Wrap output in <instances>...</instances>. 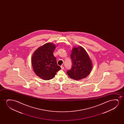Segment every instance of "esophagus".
<instances>
[{
    "mask_svg": "<svg viewBox=\"0 0 124 124\" xmlns=\"http://www.w3.org/2000/svg\"><path fill=\"white\" fill-rule=\"evenodd\" d=\"M61 70H63L64 69V67L63 66H61Z\"/></svg>",
    "mask_w": 124,
    "mask_h": 124,
    "instance_id": "1",
    "label": "esophagus"
}]
</instances>
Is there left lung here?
Instances as JSON below:
<instances>
[{"instance_id":"1","label":"left lung","mask_w":124,"mask_h":124,"mask_svg":"<svg viewBox=\"0 0 124 124\" xmlns=\"http://www.w3.org/2000/svg\"><path fill=\"white\" fill-rule=\"evenodd\" d=\"M72 66L66 73L75 80L85 78L89 75L92 69V63L88 54L81 46L74 47L71 54Z\"/></svg>"}]
</instances>
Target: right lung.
Wrapping results in <instances>:
<instances>
[{
	"instance_id": "obj_1",
	"label": "right lung",
	"mask_w": 124,
	"mask_h": 124,
	"mask_svg": "<svg viewBox=\"0 0 124 124\" xmlns=\"http://www.w3.org/2000/svg\"><path fill=\"white\" fill-rule=\"evenodd\" d=\"M56 47L55 44L47 43L38 48L32 54L31 63L33 71L43 80L53 79L57 72L61 70L53 55Z\"/></svg>"
}]
</instances>
